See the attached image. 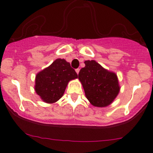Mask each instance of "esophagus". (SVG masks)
<instances>
[{
	"label": "esophagus",
	"instance_id": "1",
	"mask_svg": "<svg viewBox=\"0 0 153 153\" xmlns=\"http://www.w3.org/2000/svg\"><path fill=\"white\" fill-rule=\"evenodd\" d=\"M76 74H79V69H76Z\"/></svg>",
	"mask_w": 153,
	"mask_h": 153
}]
</instances>
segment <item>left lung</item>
I'll return each instance as SVG.
<instances>
[{
  "mask_svg": "<svg viewBox=\"0 0 153 153\" xmlns=\"http://www.w3.org/2000/svg\"><path fill=\"white\" fill-rule=\"evenodd\" d=\"M84 63L78 76L86 98L97 107L108 106L120 92L117 75L105 70L95 60H86Z\"/></svg>",
  "mask_w": 153,
  "mask_h": 153,
  "instance_id": "obj_1",
  "label": "left lung"
}]
</instances>
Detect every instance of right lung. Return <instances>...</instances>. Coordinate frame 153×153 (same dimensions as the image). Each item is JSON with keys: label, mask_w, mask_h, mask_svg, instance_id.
Instances as JSON below:
<instances>
[{"label": "right lung", "mask_w": 153, "mask_h": 153, "mask_svg": "<svg viewBox=\"0 0 153 153\" xmlns=\"http://www.w3.org/2000/svg\"><path fill=\"white\" fill-rule=\"evenodd\" d=\"M77 77L70 63L63 59H56L51 66L36 74L35 90L44 102H55L63 95L69 81Z\"/></svg>", "instance_id": "1"}]
</instances>
